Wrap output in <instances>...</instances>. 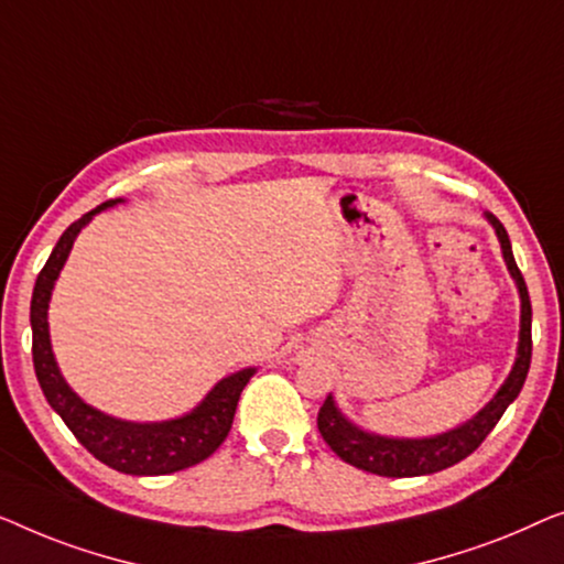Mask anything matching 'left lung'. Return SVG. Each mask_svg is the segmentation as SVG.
Wrapping results in <instances>:
<instances>
[{
  "mask_svg": "<svg viewBox=\"0 0 564 564\" xmlns=\"http://www.w3.org/2000/svg\"><path fill=\"white\" fill-rule=\"evenodd\" d=\"M486 219L496 229L506 268H509L521 299L519 347L509 378L503 380V386L498 388L494 399L473 419H467V422L455 426V430L432 434V437H386V434L362 430V426L352 424L339 411L335 395L329 393L327 401L322 403L316 424H319L322 437L329 444L332 452L339 459H345V463L358 467V470L383 475V478H416V475H432L444 470V467H452L480 447V442L498 424V419L503 416L509 403H513V399L521 393L531 362V301L517 260H513L509 232H506V227L490 212H486Z\"/></svg>",
  "mask_w": 564,
  "mask_h": 564,
  "instance_id": "1",
  "label": "left lung"
}]
</instances>
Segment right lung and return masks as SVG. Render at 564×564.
<instances>
[{
    "instance_id": "add662e5",
    "label": "right lung",
    "mask_w": 564,
    "mask_h": 564,
    "mask_svg": "<svg viewBox=\"0 0 564 564\" xmlns=\"http://www.w3.org/2000/svg\"><path fill=\"white\" fill-rule=\"evenodd\" d=\"M124 199H109L97 209L86 212L76 219L43 265L37 275L33 301H30V327H33V362L35 376L51 409L58 414L74 437L91 452L99 463H105L124 475H169L199 465L227 440L232 426L237 401L242 388L256 376L258 368H242L219 383L192 411L165 422H127V419L109 416L105 411L86 403L74 388L61 376L51 345V327H47V306L55 289V281L66 265L76 237L99 212L112 209Z\"/></svg>"
}]
</instances>
